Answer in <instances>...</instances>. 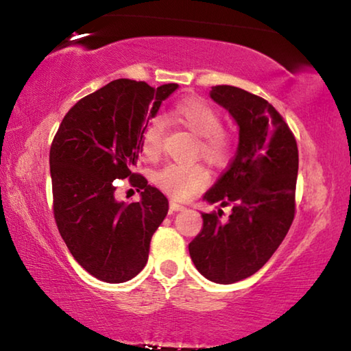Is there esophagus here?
Masks as SVG:
<instances>
[{
    "label": "esophagus",
    "mask_w": 351,
    "mask_h": 351,
    "mask_svg": "<svg viewBox=\"0 0 351 351\" xmlns=\"http://www.w3.org/2000/svg\"><path fill=\"white\" fill-rule=\"evenodd\" d=\"M184 209H186V206L176 203V201H170V210L171 212H178V210H184Z\"/></svg>",
    "instance_id": "esophagus-1"
}]
</instances>
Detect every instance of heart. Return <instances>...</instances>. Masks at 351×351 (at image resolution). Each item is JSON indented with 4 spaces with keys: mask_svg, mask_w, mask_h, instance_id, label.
Returning <instances> with one entry per match:
<instances>
[{
    "mask_svg": "<svg viewBox=\"0 0 351 351\" xmlns=\"http://www.w3.org/2000/svg\"><path fill=\"white\" fill-rule=\"evenodd\" d=\"M169 116L175 122L198 136L197 153L213 167H221L230 156V138L224 132L219 112L199 97H187L173 105ZM164 125L161 119H152L142 132V153L156 158L161 153ZM209 175L199 164H169L158 171L156 184L165 193L178 199H187L203 189Z\"/></svg>",
    "mask_w": 351,
    "mask_h": 351,
    "instance_id": "obj_1",
    "label": "heart"
}]
</instances>
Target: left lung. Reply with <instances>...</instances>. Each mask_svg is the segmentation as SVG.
Masks as SVG:
<instances>
[{"label": "left lung", "mask_w": 351, "mask_h": 351, "mask_svg": "<svg viewBox=\"0 0 351 351\" xmlns=\"http://www.w3.org/2000/svg\"><path fill=\"white\" fill-rule=\"evenodd\" d=\"M210 97L239 125V147L203 199L232 206V212L228 219H221V209L201 213L203 229L189 252L207 280L229 285L255 274L287 237L295 210L299 152L268 100L229 85L212 86Z\"/></svg>", "instance_id": "8db88e82"}]
</instances>
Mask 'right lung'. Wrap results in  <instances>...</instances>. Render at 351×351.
<instances>
[{
  "label": "right lung",
  "instance_id": "1",
  "mask_svg": "<svg viewBox=\"0 0 351 351\" xmlns=\"http://www.w3.org/2000/svg\"><path fill=\"white\" fill-rule=\"evenodd\" d=\"M176 83L158 86L112 80L80 99L58 127L49 152L54 217L62 239L83 269L106 283L127 282L144 269L154 230L169 199L133 173L141 138ZM130 178L141 201L114 197L112 180Z\"/></svg>",
  "mask_w": 351,
  "mask_h": 351
}]
</instances>
